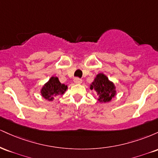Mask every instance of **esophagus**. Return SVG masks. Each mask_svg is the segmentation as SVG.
Instances as JSON below:
<instances>
[{"mask_svg": "<svg viewBox=\"0 0 158 158\" xmlns=\"http://www.w3.org/2000/svg\"><path fill=\"white\" fill-rule=\"evenodd\" d=\"M73 82L75 83V84H81V82H82V80H81V79H79V78H74L73 79Z\"/></svg>", "mask_w": 158, "mask_h": 158, "instance_id": "34e87169", "label": "esophagus"}]
</instances>
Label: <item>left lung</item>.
<instances>
[{"label": "left lung", "instance_id": "obj_1", "mask_svg": "<svg viewBox=\"0 0 158 158\" xmlns=\"http://www.w3.org/2000/svg\"><path fill=\"white\" fill-rule=\"evenodd\" d=\"M90 89L94 90L98 96V102H109L117 95L116 86L103 73H98L90 85Z\"/></svg>", "mask_w": 158, "mask_h": 158}]
</instances>
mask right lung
<instances>
[{"mask_svg": "<svg viewBox=\"0 0 158 158\" xmlns=\"http://www.w3.org/2000/svg\"><path fill=\"white\" fill-rule=\"evenodd\" d=\"M68 90V85L61 84L57 77H51L50 79L43 85L40 93L42 97L51 102L56 96L62 95Z\"/></svg>", "mask_w": 158, "mask_h": 158, "instance_id": "right-lung-1", "label": "right lung"}]
</instances>
